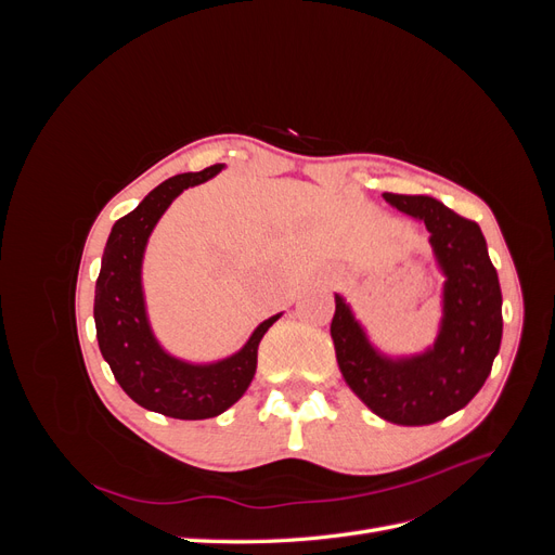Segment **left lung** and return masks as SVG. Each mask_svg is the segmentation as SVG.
Masks as SVG:
<instances>
[{
    "label": "left lung",
    "instance_id": "1",
    "mask_svg": "<svg viewBox=\"0 0 555 555\" xmlns=\"http://www.w3.org/2000/svg\"><path fill=\"white\" fill-rule=\"evenodd\" d=\"M384 198L430 233L433 257L447 278L438 338L422 354H382L340 294L331 338L345 382L367 408L398 426H428L465 408L491 375L502 340L500 282L477 222L433 196Z\"/></svg>",
    "mask_w": 555,
    "mask_h": 555
}]
</instances>
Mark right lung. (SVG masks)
I'll use <instances>...</instances> for the list:
<instances>
[{
	"instance_id": "1",
	"label": "right lung",
	"mask_w": 555,
	"mask_h": 555,
	"mask_svg": "<svg viewBox=\"0 0 555 555\" xmlns=\"http://www.w3.org/2000/svg\"><path fill=\"white\" fill-rule=\"evenodd\" d=\"M222 169V164H215L198 173L164 180L129 215L120 217L111 229L94 287L96 340L117 384L141 408L188 422L222 414L241 400L257 373L263 333L282 314L261 322L236 354L212 363L171 357L150 326L141 280L150 233L182 190L210 180Z\"/></svg>"
}]
</instances>
